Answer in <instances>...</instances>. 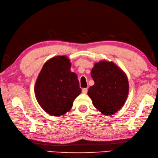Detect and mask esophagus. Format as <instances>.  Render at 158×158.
Returning a JSON list of instances; mask_svg holds the SVG:
<instances>
[{"instance_id": "34e87169", "label": "esophagus", "mask_w": 158, "mask_h": 158, "mask_svg": "<svg viewBox=\"0 0 158 158\" xmlns=\"http://www.w3.org/2000/svg\"><path fill=\"white\" fill-rule=\"evenodd\" d=\"M87 90H88V89L87 88H84V89H82V92L83 94H86L87 93Z\"/></svg>"}]
</instances>
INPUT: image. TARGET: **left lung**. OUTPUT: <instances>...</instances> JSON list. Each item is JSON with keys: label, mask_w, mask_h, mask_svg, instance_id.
I'll use <instances>...</instances> for the list:
<instances>
[{"label": "left lung", "mask_w": 158, "mask_h": 158, "mask_svg": "<svg viewBox=\"0 0 158 158\" xmlns=\"http://www.w3.org/2000/svg\"><path fill=\"white\" fill-rule=\"evenodd\" d=\"M91 76L94 85L88 90L94 106L105 115L118 111L125 103L129 85L126 73L114 62L101 60L94 64Z\"/></svg>", "instance_id": "1"}]
</instances>
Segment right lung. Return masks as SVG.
<instances>
[{"label": "right lung", "mask_w": 158, "mask_h": 158, "mask_svg": "<svg viewBox=\"0 0 158 158\" xmlns=\"http://www.w3.org/2000/svg\"><path fill=\"white\" fill-rule=\"evenodd\" d=\"M66 56H57L44 64L35 83V98L42 109L52 116L70 111L74 100L81 93L76 73Z\"/></svg>", "instance_id": "obj_1"}]
</instances>
